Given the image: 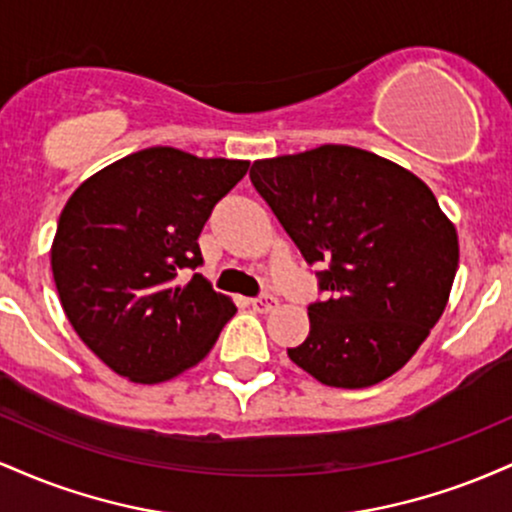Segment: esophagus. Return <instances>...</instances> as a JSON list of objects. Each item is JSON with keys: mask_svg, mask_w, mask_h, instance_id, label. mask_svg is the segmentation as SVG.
Returning a JSON list of instances; mask_svg holds the SVG:
<instances>
[{"mask_svg": "<svg viewBox=\"0 0 512 512\" xmlns=\"http://www.w3.org/2000/svg\"><path fill=\"white\" fill-rule=\"evenodd\" d=\"M250 305L255 313H272V310L279 305L274 296H269V293H264V296H257V298H250Z\"/></svg>", "mask_w": 512, "mask_h": 512, "instance_id": "obj_1", "label": "esophagus"}]
</instances>
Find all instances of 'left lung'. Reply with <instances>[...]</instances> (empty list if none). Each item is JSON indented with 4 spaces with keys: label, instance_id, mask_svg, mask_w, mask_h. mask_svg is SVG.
I'll return each instance as SVG.
<instances>
[{
    "label": "left lung",
    "instance_id": "left-lung-1",
    "mask_svg": "<svg viewBox=\"0 0 512 512\" xmlns=\"http://www.w3.org/2000/svg\"><path fill=\"white\" fill-rule=\"evenodd\" d=\"M250 180L325 301L289 358L322 385L370 387L416 354L448 305L460 245L424 180L356 146L255 161Z\"/></svg>",
    "mask_w": 512,
    "mask_h": 512
}]
</instances>
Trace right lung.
Instances as JSON below:
<instances>
[{
  "mask_svg": "<svg viewBox=\"0 0 512 512\" xmlns=\"http://www.w3.org/2000/svg\"><path fill=\"white\" fill-rule=\"evenodd\" d=\"M248 161L170 146L129 154L76 187L52 240L64 315L110 370L154 385L197 366L236 315L202 274L199 233Z\"/></svg>",
  "mask_w": 512,
  "mask_h": 512,
  "instance_id": "1",
  "label": "right lung"
}]
</instances>
